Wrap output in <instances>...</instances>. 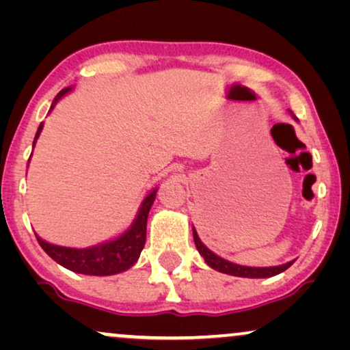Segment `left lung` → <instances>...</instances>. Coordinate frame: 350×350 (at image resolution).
Wrapping results in <instances>:
<instances>
[{
    "label": "left lung",
    "instance_id": "left-lung-1",
    "mask_svg": "<svg viewBox=\"0 0 350 350\" xmlns=\"http://www.w3.org/2000/svg\"><path fill=\"white\" fill-rule=\"evenodd\" d=\"M193 236H194V243L198 247V250L200 255L204 256L205 262L213 269H217L218 272H224V274L229 275H237V277H248V279H265V277H272L280 274L285 269L293 265V261L286 262V265L282 266H274V267H248V266H241V265H234V262L223 260L218 255H215L213 252H210L207 247L200 242V239L196 232V229L193 228Z\"/></svg>",
    "mask_w": 350,
    "mask_h": 350
}]
</instances>
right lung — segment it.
Segmentation results:
<instances>
[{"instance_id": "add662e5", "label": "right lung", "mask_w": 350, "mask_h": 350, "mask_svg": "<svg viewBox=\"0 0 350 350\" xmlns=\"http://www.w3.org/2000/svg\"><path fill=\"white\" fill-rule=\"evenodd\" d=\"M68 90L70 88H66L62 90V92L57 94L51 109L55 107V103L59 102V98L64 97ZM41 131H42V124H40V127H38L33 146H35ZM156 193L157 189L151 191V193L146 196L140 210H138L135 221H133L132 226L129 228L122 236L114 239V241L100 243V245H95L90 248H70V247L52 245V243H47L46 241H42V239L38 236L36 239L38 242H40V245L42 247V250H44L52 260L59 262L60 266L66 267V269L78 272V274L113 275V274H118V272L127 271L129 267L135 265L138 256H140V253L143 250V247H145L148 213H150L151 205L154 202Z\"/></svg>"}]
</instances>
